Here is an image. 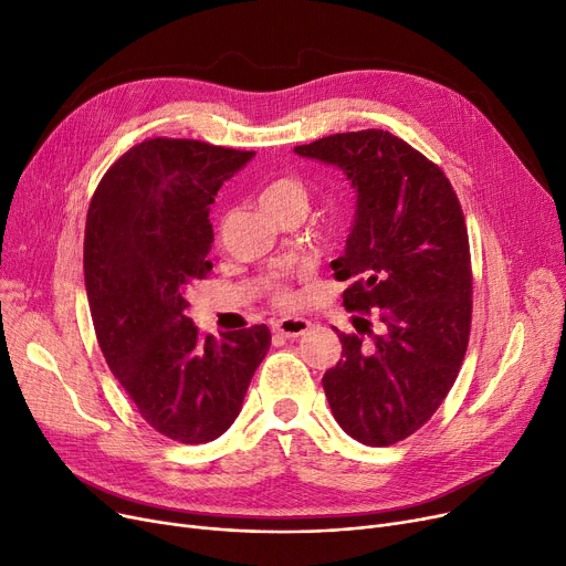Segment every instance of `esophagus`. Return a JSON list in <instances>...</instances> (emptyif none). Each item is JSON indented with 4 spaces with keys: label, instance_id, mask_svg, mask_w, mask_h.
Instances as JSON below:
<instances>
[{
    "label": "esophagus",
    "instance_id": "obj_1",
    "mask_svg": "<svg viewBox=\"0 0 566 566\" xmlns=\"http://www.w3.org/2000/svg\"><path fill=\"white\" fill-rule=\"evenodd\" d=\"M311 329V322L304 317H281L274 322V332L283 338H300Z\"/></svg>",
    "mask_w": 566,
    "mask_h": 566
}]
</instances>
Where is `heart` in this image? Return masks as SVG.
Masks as SVG:
<instances>
[{"mask_svg":"<svg viewBox=\"0 0 566 566\" xmlns=\"http://www.w3.org/2000/svg\"><path fill=\"white\" fill-rule=\"evenodd\" d=\"M258 200L266 213H272V211H281L285 207H304L306 209L308 196H306V186L302 184V179L292 177V175H283V177L266 181L260 188ZM266 294H269V300H272L274 304H281V306H285L294 300L290 285L283 279H274L272 283H269Z\"/></svg>","mask_w":566,"mask_h":566,"instance_id":"obj_1","label":"heart"}]
</instances>
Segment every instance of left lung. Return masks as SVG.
Listing matches in <instances>:
<instances>
[{
    "mask_svg": "<svg viewBox=\"0 0 566 566\" xmlns=\"http://www.w3.org/2000/svg\"><path fill=\"white\" fill-rule=\"evenodd\" d=\"M294 151L353 179L357 219L332 269L349 283L343 306L382 322V334L368 319L357 334H338L340 361L322 387L349 438L396 444L436 415L468 349L472 262L459 196L440 166L382 128L336 133Z\"/></svg>",
    "mask_w": 566,
    "mask_h": 566,
    "instance_id": "obj_1",
    "label": "left lung"
}]
</instances>
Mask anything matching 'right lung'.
I'll return each mask as SVG.
<instances>
[{"instance_id":"right-lung-1","label":"right lung","mask_w":566,"mask_h":566,"mask_svg":"<svg viewBox=\"0 0 566 566\" xmlns=\"http://www.w3.org/2000/svg\"><path fill=\"white\" fill-rule=\"evenodd\" d=\"M253 151L149 138L107 168L85 226V287L107 368L143 419L181 444L223 436L272 332L205 336L186 292L211 272L209 205Z\"/></svg>"}]
</instances>
